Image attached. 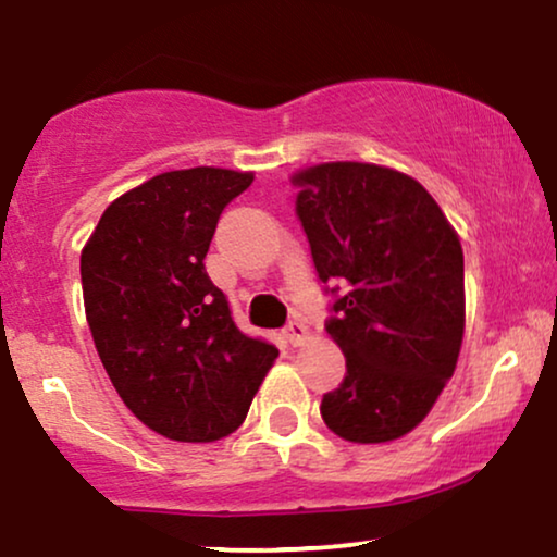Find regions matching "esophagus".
<instances>
[{"mask_svg":"<svg viewBox=\"0 0 557 557\" xmlns=\"http://www.w3.org/2000/svg\"><path fill=\"white\" fill-rule=\"evenodd\" d=\"M283 336H285V341L290 346H302L308 341V325L302 323V321H298V318H295V321H290L283 329Z\"/></svg>","mask_w":557,"mask_h":557,"instance_id":"34e87169","label":"esophagus"}]
</instances>
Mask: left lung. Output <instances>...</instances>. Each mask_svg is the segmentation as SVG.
Instances as JSON below:
<instances>
[{"instance_id":"1","label":"left lung","mask_w":557,"mask_h":557,"mask_svg":"<svg viewBox=\"0 0 557 557\" xmlns=\"http://www.w3.org/2000/svg\"><path fill=\"white\" fill-rule=\"evenodd\" d=\"M325 331L346 376L321 399L333 433L384 443L410 433L454 376L463 341V249L441 206L410 175L325 162L293 177Z\"/></svg>"}]
</instances>
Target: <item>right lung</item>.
Masks as SVG:
<instances>
[{"label": "right lung", "mask_w": 557, "mask_h": 557, "mask_svg": "<svg viewBox=\"0 0 557 557\" xmlns=\"http://www.w3.org/2000/svg\"><path fill=\"white\" fill-rule=\"evenodd\" d=\"M251 173L154 175L103 211L81 255L88 329L124 405L170 441L234 433L277 348L236 329L206 274L221 213Z\"/></svg>", "instance_id": "1"}]
</instances>
